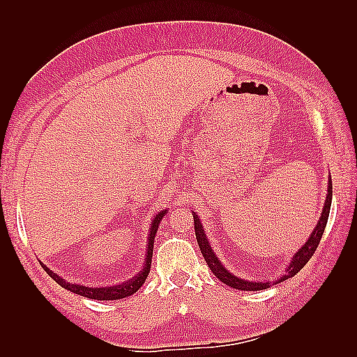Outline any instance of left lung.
<instances>
[{
    "label": "left lung",
    "instance_id": "1",
    "mask_svg": "<svg viewBox=\"0 0 357 357\" xmlns=\"http://www.w3.org/2000/svg\"><path fill=\"white\" fill-rule=\"evenodd\" d=\"M331 196H333V184H331V178H330V181H328V195H327V199H325V206H324L319 222H317L316 229L312 233V236H310L308 241L305 242V245L301 247L299 252L293 256L290 267L287 268V275L282 276L280 279H278V282H280V280H284L287 278L294 276L296 273H299L302 268H304V265L310 259H312V256L314 255L316 248L321 242V238H322L324 230H325V225H327V221H328L330 207H331ZM193 221H195V234H196V239H198L201 253L204 256V259H206L208 268L213 271V275L219 280H222L225 285L236 288V290H244V291H259V290H265V288L271 287L270 280H265V282H248V280L239 279L236 276H233L231 273L227 271L225 267H222V264L218 261V257L215 256L213 250H211L208 241L206 238V233H204L202 224L199 221L198 215H195V211H193ZM278 282H275V284H278Z\"/></svg>",
    "mask_w": 357,
    "mask_h": 357
}]
</instances>
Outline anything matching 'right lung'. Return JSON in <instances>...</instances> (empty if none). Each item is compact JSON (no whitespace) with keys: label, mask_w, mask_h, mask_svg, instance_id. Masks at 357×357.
Instances as JSON below:
<instances>
[{"label":"right lung","mask_w":357,"mask_h":357,"mask_svg":"<svg viewBox=\"0 0 357 357\" xmlns=\"http://www.w3.org/2000/svg\"><path fill=\"white\" fill-rule=\"evenodd\" d=\"M167 210L159 211L156 215V218L153 219V222H151L150 227V234H149V247H147V257H146V264H144V268L136 275L133 279L127 280V282L121 284V285H113V287H101V288H93V287H84V285H78V284H70V282H66L63 278H59L56 273L50 271L47 267L43 268L47 271V275L58 282L61 287L67 288V290L72 291V293H77L84 296V298L89 299H96V301H116V299H123L127 298V296H130L133 293H136L142 287V284L146 282V279L150 273V267H151V256H153V242H155V234L158 231V227L159 222H161V219L165 216Z\"/></svg>","instance_id":"right-lung-1"}]
</instances>
